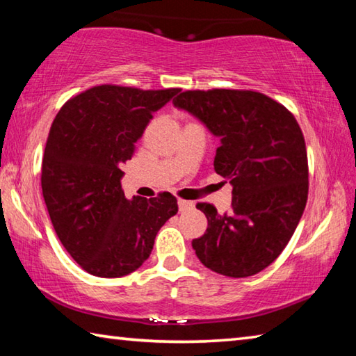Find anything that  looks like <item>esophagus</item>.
<instances>
[{"label":"esophagus","mask_w":356,"mask_h":356,"mask_svg":"<svg viewBox=\"0 0 356 356\" xmlns=\"http://www.w3.org/2000/svg\"><path fill=\"white\" fill-rule=\"evenodd\" d=\"M177 204H179V210L180 212H184V210H190V209H193V206H195V204H193L191 201H185V200H177Z\"/></svg>","instance_id":"obj_1"}]
</instances>
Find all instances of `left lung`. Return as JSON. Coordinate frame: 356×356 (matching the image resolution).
Masks as SVG:
<instances>
[{
  "mask_svg": "<svg viewBox=\"0 0 356 356\" xmlns=\"http://www.w3.org/2000/svg\"><path fill=\"white\" fill-rule=\"evenodd\" d=\"M172 102L218 136L215 172L232 185L227 215L196 204L209 225L193 250L220 275L262 272L286 248L308 201V154L297 119L280 102L248 89H195Z\"/></svg>",
  "mask_w": 356,
  "mask_h": 356,
  "instance_id": "obj_1",
  "label": "left lung"
}]
</instances>
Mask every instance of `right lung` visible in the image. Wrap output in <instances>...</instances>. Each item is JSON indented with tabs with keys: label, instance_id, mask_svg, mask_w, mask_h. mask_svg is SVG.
I'll return each mask as SVG.
<instances>
[{
	"label": "right lung",
	"instance_id": "add662e5",
	"mask_svg": "<svg viewBox=\"0 0 356 356\" xmlns=\"http://www.w3.org/2000/svg\"><path fill=\"white\" fill-rule=\"evenodd\" d=\"M179 88L99 84L69 99L53 120L40 184L59 240L83 270L119 278L149 257L156 232L177 213L171 193L129 201L120 166L154 113Z\"/></svg>",
	"mask_w": 356,
	"mask_h": 356
}]
</instances>
